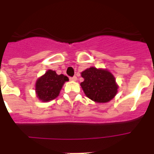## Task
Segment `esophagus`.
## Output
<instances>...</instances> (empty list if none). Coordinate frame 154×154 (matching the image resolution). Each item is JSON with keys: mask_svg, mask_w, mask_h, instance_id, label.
Masks as SVG:
<instances>
[{"mask_svg": "<svg viewBox=\"0 0 154 154\" xmlns=\"http://www.w3.org/2000/svg\"><path fill=\"white\" fill-rule=\"evenodd\" d=\"M69 79H70V81H72V82H76V81L77 80V77H76V76H74V77H70Z\"/></svg>", "mask_w": 154, "mask_h": 154, "instance_id": "esophagus-1", "label": "esophagus"}]
</instances>
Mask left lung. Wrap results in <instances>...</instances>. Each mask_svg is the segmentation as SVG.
I'll return each mask as SVG.
<instances>
[{
	"instance_id": "left-lung-1",
	"label": "left lung",
	"mask_w": 154,
	"mask_h": 154,
	"mask_svg": "<svg viewBox=\"0 0 154 154\" xmlns=\"http://www.w3.org/2000/svg\"><path fill=\"white\" fill-rule=\"evenodd\" d=\"M81 83L87 97L97 103L109 102L117 94L118 85L114 76L106 69L90 67L82 72Z\"/></svg>"
}]
</instances>
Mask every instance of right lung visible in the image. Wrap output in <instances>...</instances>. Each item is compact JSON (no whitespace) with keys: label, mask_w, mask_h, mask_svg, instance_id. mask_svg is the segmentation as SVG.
Instances as JSON below:
<instances>
[{"label":"right lung","mask_w":154,"mask_h":154,"mask_svg":"<svg viewBox=\"0 0 154 154\" xmlns=\"http://www.w3.org/2000/svg\"><path fill=\"white\" fill-rule=\"evenodd\" d=\"M68 81L69 78L65 75H58L55 71L49 69L36 82L35 92L37 97L43 102L57 98L65 82Z\"/></svg>","instance_id":"right-lung-1"}]
</instances>
